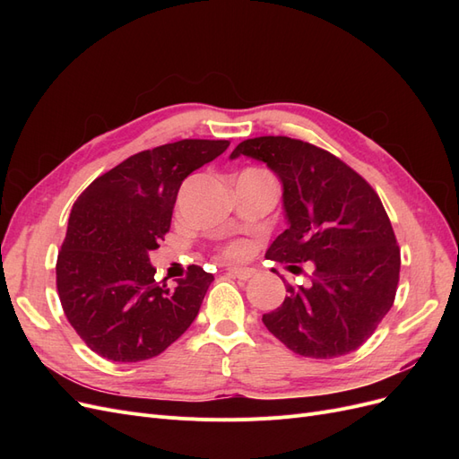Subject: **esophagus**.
<instances>
[{"instance_id":"esophagus-1","label":"esophagus","mask_w":459,"mask_h":459,"mask_svg":"<svg viewBox=\"0 0 459 459\" xmlns=\"http://www.w3.org/2000/svg\"><path fill=\"white\" fill-rule=\"evenodd\" d=\"M228 273H231L233 277H238V280H241V281H248L255 275V272L248 270V268H228Z\"/></svg>"}]
</instances>
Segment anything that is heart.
Here are the masks:
<instances>
[{"label":"heart","mask_w":459,"mask_h":459,"mask_svg":"<svg viewBox=\"0 0 459 459\" xmlns=\"http://www.w3.org/2000/svg\"><path fill=\"white\" fill-rule=\"evenodd\" d=\"M247 253V245L245 243H233L226 248V256H231V258H238V256H243Z\"/></svg>","instance_id":"b5f03b06"}]
</instances>
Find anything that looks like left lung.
I'll return each instance as SVG.
<instances>
[{"label": "left lung", "instance_id": "left-lung-1", "mask_svg": "<svg viewBox=\"0 0 459 459\" xmlns=\"http://www.w3.org/2000/svg\"><path fill=\"white\" fill-rule=\"evenodd\" d=\"M241 155L266 162L283 186L289 226L266 258L312 270L308 285L283 281L287 297L262 316L264 325L300 356L359 349L391 310L400 277V248L379 195L349 164L307 142L253 137L230 159Z\"/></svg>", "mask_w": 459, "mask_h": 459}]
</instances>
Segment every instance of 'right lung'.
<instances>
[{
  "instance_id": "obj_1",
  "label": "right lung",
  "mask_w": 459,
  "mask_h": 459,
  "mask_svg": "<svg viewBox=\"0 0 459 459\" xmlns=\"http://www.w3.org/2000/svg\"><path fill=\"white\" fill-rule=\"evenodd\" d=\"M228 147V140H182L142 151L95 178L74 203L55 270L65 316L93 352L142 362L197 317L214 275L189 266L169 287L155 280L149 253L170 230L184 179Z\"/></svg>"
}]
</instances>
